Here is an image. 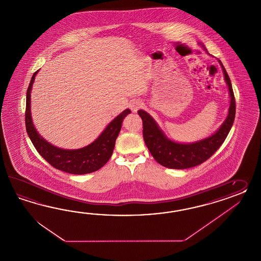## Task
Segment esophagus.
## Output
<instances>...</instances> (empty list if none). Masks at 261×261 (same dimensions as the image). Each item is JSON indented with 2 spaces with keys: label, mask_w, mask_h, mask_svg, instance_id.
Listing matches in <instances>:
<instances>
[{
  "label": "esophagus",
  "mask_w": 261,
  "mask_h": 261,
  "mask_svg": "<svg viewBox=\"0 0 261 261\" xmlns=\"http://www.w3.org/2000/svg\"><path fill=\"white\" fill-rule=\"evenodd\" d=\"M142 105H143V103L141 102V100L134 99L133 101L130 102V108H131V110H133V111H137V110H139V109L141 108Z\"/></svg>",
  "instance_id": "esophagus-1"
}]
</instances>
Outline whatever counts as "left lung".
Returning a JSON list of instances; mask_svg holds the SVG:
<instances>
[{"label": "left lung", "instance_id": "left-lung-1", "mask_svg": "<svg viewBox=\"0 0 261 261\" xmlns=\"http://www.w3.org/2000/svg\"><path fill=\"white\" fill-rule=\"evenodd\" d=\"M224 73L226 84L229 87L231 103L229 114L223 124L217 133L202 141L182 144L168 140L159 128L155 120L148 113L139 110L138 114L142 120L143 139L151 155L156 162L170 169H187L206 162L221 146L232 128L236 116V99L232 91L231 80L224 66L219 61Z\"/></svg>", "mask_w": 261, "mask_h": 261}]
</instances>
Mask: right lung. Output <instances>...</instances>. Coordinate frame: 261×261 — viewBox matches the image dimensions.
<instances>
[{
    "label": "right lung",
    "mask_w": 261,
    "mask_h": 261,
    "mask_svg": "<svg viewBox=\"0 0 261 261\" xmlns=\"http://www.w3.org/2000/svg\"><path fill=\"white\" fill-rule=\"evenodd\" d=\"M37 73L38 71L33 74L29 83L25 107L27 132L36 150L51 166L69 174L84 175L100 169L111 158L116 139L120 133L122 120L131 111L126 109L120 113L107 125L105 131L96 141L84 148L65 150L55 147L38 134L31 119L30 91Z\"/></svg>",
    "instance_id": "right-lung-1"
}]
</instances>
